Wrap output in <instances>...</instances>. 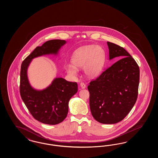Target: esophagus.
I'll use <instances>...</instances> for the list:
<instances>
[{"mask_svg": "<svg viewBox=\"0 0 158 158\" xmlns=\"http://www.w3.org/2000/svg\"><path fill=\"white\" fill-rule=\"evenodd\" d=\"M80 86H81V87L82 89H85V88H86V85L83 82L81 83Z\"/></svg>", "mask_w": 158, "mask_h": 158, "instance_id": "34e87169", "label": "esophagus"}]
</instances>
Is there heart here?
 Instances as JSON below:
<instances>
[{"instance_id":"1","label":"heart","mask_w":158,"mask_h":158,"mask_svg":"<svg viewBox=\"0 0 158 158\" xmlns=\"http://www.w3.org/2000/svg\"><path fill=\"white\" fill-rule=\"evenodd\" d=\"M105 53L100 46L86 45L77 48L73 54L72 62L73 65L68 64L66 71L70 75L77 73V68H83V71L89 77L99 75L103 68Z\"/></svg>"}]
</instances>
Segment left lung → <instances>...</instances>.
<instances>
[{"label":"left lung","instance_id":"left-lung-1","mask_svg":"<svg viewBox=\"0 0 158 158\" xmlns=\"http://www.w3.org/2000/svg\"><path fill=\"white\" fill-rule=\"evenodd\" d=\"M110 60H120L107 68L88 86L93 117L102 124L123 120L135 104L140 79L138 64L122 47L107 42Z\"/></svg>","mask_w":158,"mask_h":158}]
</instances>
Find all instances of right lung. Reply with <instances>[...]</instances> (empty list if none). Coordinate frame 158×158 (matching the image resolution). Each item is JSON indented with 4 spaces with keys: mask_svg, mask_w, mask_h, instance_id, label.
<instances>
[{
    "mask_svg": "<svg viewBox=\"0 0 158 158\" xmlns=\"http://www.w3.org/2000/svg\"><path fill=\"white\" fill-rule=\"evenodd\" d=\"M65 43L66 41L61 40L47 41L41 46L37 47L21 64V97L32 117L44 124L55 125L65 119L68 115L69 101L77 92V84L58 77L45 89L35 90L28 81L27 69L34 58L45 54H57Z\"/></svg>",
    "mask_w": 158,
    "mask_h": 158,
    "instance_id": "right-lung-1",
    "label": "right lung"
}]
</instances>
